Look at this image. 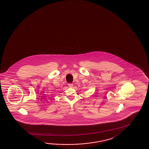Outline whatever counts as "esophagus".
<instances>
[{
    "instance_id": "obj_1",
    "label": "esophagus",
    "mask_w": 149,
    "mask_h": 149,
    "mask_svg": "<svg viewBox=\"0 0 149 149\" xmlns=\"http://www.w3.org/2000/svg\"><path fill=\"white\" fill-rule=\"evenodd\" d=\"M68 86L70 87H72L73 86V84H72V83H68Z\"/></svg>"
}]
</instances>
